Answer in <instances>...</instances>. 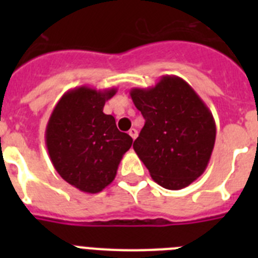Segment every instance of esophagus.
Wrapping results in <instances>:
<instances>
[{
    "mask_svg": "<svg viewBox=\"0 0 258 258\" xmlns=\"http://www.w3.org/2000/svg\"><path fill=\"white\" fill-rule=\"evenodd\" d=\"M127 133H129V136H131L133 140H136L137 137H138V132H137V129H134V127H132L131 131L127 132Z\"/></svg>",
    "mask_w": 258,
    "mask_h": 258,
    "instance_id": "obj_1",
    "label": "esophagus"
}]
</instances>
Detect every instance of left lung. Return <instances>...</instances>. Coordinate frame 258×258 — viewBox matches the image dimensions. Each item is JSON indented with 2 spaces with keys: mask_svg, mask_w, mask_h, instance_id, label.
Instances as JSON below:
<instances>
[{
  "mask_svg": "<svg viewBox=\"0 0 258 258\" xmlns=\"http://www.w3.org/2000/svg\"><path fill=\"white\" fill-rule=\"evenodd\" d=\"M134 106L145 126L133 149L157 184L187 187L208 166L216 121L197 92L178 76H163L152 88H133Z\"/></svg>",
  "mask_w": 258,
  "mask_h": 258,
  "instance_id": "8db88e82",
  "label": "left lung"
}]
</instances>
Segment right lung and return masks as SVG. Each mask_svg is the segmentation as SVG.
<instances>
[{
    "label": "right lung",
    "instance_id": "1",
    "mask_svg": "<svg viewBox=\"0 0 258 258\" xmlns=\"http://www.w3.org/2000/svg\"><path fill=\"white\" fill-rule=\"evenodd\" d=\"M116 88L83 85L61 95L50 115L45 142L50 160L66 182L88 194L101 192L115 179L133 140L117 129L103 107Z\"/></svg>",
    "mask_w": 258,
    "mask_h": 258
}]
</instances>
